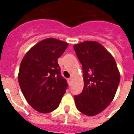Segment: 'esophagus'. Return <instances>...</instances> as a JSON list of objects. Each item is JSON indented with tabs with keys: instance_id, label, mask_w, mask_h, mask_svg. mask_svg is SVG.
Returning a JSON list of instances; mask_svg holds the SVG:
<instances>
[{
	"instance_id": "34e87169",
	"label": "esophagus",
	"mask_w": 134,
	"mask_h": 134,
	"mask_svg": "<svg viewBox=\"0 0 134 134\" xmlns=\"http://www.w3.org/2000/svg\"><path fill=\"white\" fill-rule=\"evenodd\" d=\"M67 81H68V82H69V83H71V81H72V78H71V77H70V78H69V79H67Z\"/></svg>"
}]
</instances>
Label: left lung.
Wrapping results in <instances>:
<instances>
[{
  "instance_id": "8db88e82",
  "label": "left lung",
  "mask_w": 134,
  "mask_h": 134,
  "mask_svg": "<svg viewBox=\"0 0 134 134\" xmlns=\"http://www.w3.org/2000/svg\"><path fill=\"white\" fill-rule=\"evenodd\" d=\"M82 66L84 88L75 96L77 108L93 116L102 112L114 98L120 82V73L115 59L100 44L87 41L74 46Z\"/></svg>"
}]
</instances>
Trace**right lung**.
<instances>
[{"mask_svg":"<svg viewBox=\"0 0 134 134\" xmlns=\"http://www.w3.org/2000/svg\"><path fill=\"white\" fill-rule=\"evenodd\" d=\"M67 47L64 41L46 38L34 45L21 62L19 85L29 104L38 112L54 110L66 92L68 85L57 59Z\"/></svg>","mask_w":134,"mask_h":134,"instance_id":"1","label":"right lung"}]
</instances>
